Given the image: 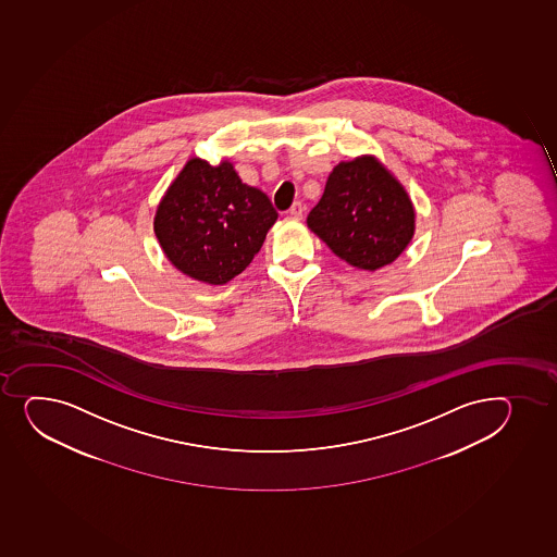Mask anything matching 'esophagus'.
<instances>
[{
    "label": "esophagus",
    "mask_w": 557,
    "mask_h": 557,
    "mask_svg": "<svg viewBox=\"0 0 557 557\" xmlns=\"http://www.w3.org/2000/svg\"><path fill=\"white\" fill-rule=\"evenodd\" d=\"M306 207L300 203V201H297V203H293L292 209H289V214H292L293 218H297V220H300V218L305 216Z\"/></svg>",
    "instance_id": "obj_1"
}]
</instances>
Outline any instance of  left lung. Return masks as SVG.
<instances>
[{
	"mask_svg": "<svg viewBox=\"0 0 557 557\" xmlns=\"http://www.w3.org/2000/svg\"><path fill=\"white\" fill-rule=\"evenodd\" d=\"M306 223L346 264L375 271L407 249L416 212L398 177L374 156H359L330 172Z\"/></svg>",
	"mask_w": 557,
	"mask_h": 557,
	"instance_id": "obj_1",
	"label": "left lung"
}]
</instances>
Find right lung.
Here are the masks:
<instances>
[{
  "mask_svg": "<svg viewBox=\"0 0 557 557\" xmlns=\"http://www.w3.org/2000/svg\"><path fill=\"white\" fill-rule=\"evenodd\" d=\"M276 218L270 198L242 182L231 161L190 158L159 201L153 233L183 275L222 286L251 264Z\"/></svg>",
  "mask_w": 557,
  "mask_h": 557,
  "instance_id": "1",
  "label": "right lung"
}]
</instances>
